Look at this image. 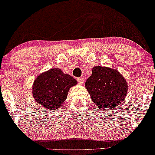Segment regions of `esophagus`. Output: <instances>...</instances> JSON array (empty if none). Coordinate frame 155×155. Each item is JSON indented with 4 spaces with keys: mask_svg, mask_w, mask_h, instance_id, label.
Segmentation results:
<instances>
[{
    "mask_svg": "<svg viewBox=\"0 0 155 155\" xmlns=\"http://www.w3.org/2000/svg\"><path fill=\"white\" fill-rule=\"evenodd\" d=\"M77 81H78V83H79V84H82L84 83V79H83V78H78Z\"/></svg>",
    "mask_w": 155,
    "mask_h": 155,
    "instance_id": "1",
    "label": "esophagus"
}]
</instances>
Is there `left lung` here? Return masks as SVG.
Segmentation results:
<instances>
[{"instance_id": "obj_1", "label": "left lung", "mask_w": 155, "mask_h": 155, "mask_svg": "<svg viewBox=\"0 0 155 155\" xmlns=\"http://www.w3.org/2000/svg\"><path fill=\"white\" fill-rule=\"evenodd\" d=\"M85 87L97 108L110 110L120 106L127 92V83L117 70L95 66Z\"/></svg>"}]
</instances>
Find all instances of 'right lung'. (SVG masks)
<instances>
[{"instance_id":"right-lung-1","label":"right lung","mask_w":155,"mask_h":155,"mask_svg":"<svg viewBox=\"0 0 155 155\" xmlns=\"http://www.w3.org/2000/svg\"><path fill=\"white\" fill-rule=\"evenodd\" d=\"M77 81L60 68H51L38 76L33 84V96L37 104L48 110L59 108L66 100L69 90Z\"/></svg>"}]
</instances>
